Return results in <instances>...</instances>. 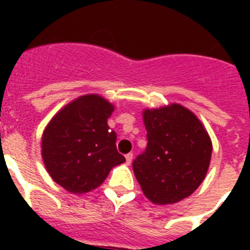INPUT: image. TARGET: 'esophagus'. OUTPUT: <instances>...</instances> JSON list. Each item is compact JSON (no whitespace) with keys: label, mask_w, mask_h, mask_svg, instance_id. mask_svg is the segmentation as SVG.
I'll list each match as a JSON object with an SVG mask.
<instances>
[{"label":"esophagus","mask_w":250,"mask_h":250,"mask_svg":"<svg viewBox=\"0 0 250 250\" xmlns=\"http://www.w3.org/2000/svg\"><path fill=\"white\" fill-rule=\"evenodd\" d=\"M132 160H133V154L132 153H128V154H125V162H127V164H131V162H132Z\"/></svg>","instance_id":"1"}]
</instances>
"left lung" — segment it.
<instances>
[{"label": "left lung", "instance_id": "left-lung-1", "mask_svg": "<svg viewBox=\"0 0 250 250\" xmlns=\"http://www.w3.org/2000/svg\"><path fill=\"white\" fill-rule=\"evenodd\" d=\"M148 145L132 167L153 204L170 205L197 189L205 179L213 145L198 118L179 104L143 111Z\"/></svg>", "mask_w": 250, "mask_h": 250}]
</instances>
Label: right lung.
<instances>
[{
	"label": "right lung",
	"mask_w": 250,
	"mask_h": 250,
	"mask_svg": "<svg viewBox=\"0 0 250 250\" xmlns=\"http://www.w3.org/2000/svg\"><path fill=\"white\" fill-rule=\"evenodd\" d=\"M114 106L98 94L76 98L53 117L41 139L46 171L71 193H86L104 183L114 166L125 162L118 153L117 133L107 125Z\"/></svg>",
	"instance_id": "add662e5"
}]
</instances>
